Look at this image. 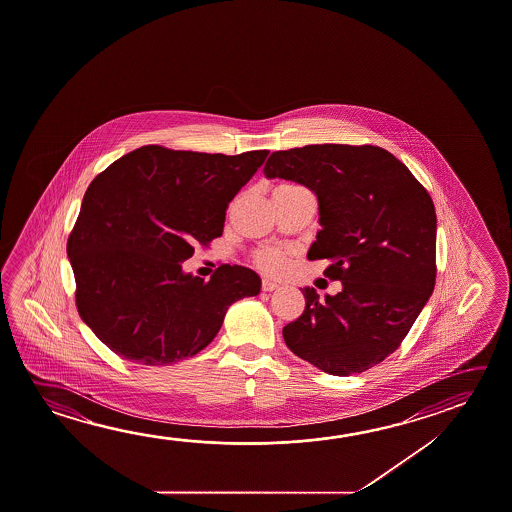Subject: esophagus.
Returning a JSON list of instances; mask_svg holds the SVG:
<instances>
[{
	"label": "esophagus",
	"mask_w": 512,
	"mask_h": 512,
	"mask_svg": "<svg viewBox=\"0 0 512 512\" xmlns=\"http://www.w3.org/2000/svg\"><path fill=\"white\" fill-rule=\"evenodd\" d=\"M278 289H280V284L275 282V280H269V278H264V280H262V291L271 293V291H278Z\"/></svg>",
	"instance_id": "34e87169"
}]
</instances>
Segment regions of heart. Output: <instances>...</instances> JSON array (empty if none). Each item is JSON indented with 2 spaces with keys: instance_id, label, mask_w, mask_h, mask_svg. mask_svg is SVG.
Returning a JSON list of instances; mask_svg holds the SVG:
<instances>
[{
  "instance_id": "1",
  "label": "heart",
  "mask_w": 512,
  "mask_h": 512,
  "mask_svg": "<svg viewBox=\"0 0 512 512\" xmlns=\"http://www.w3.org/2000/svg\"><path fill=\"white\" fill-rule=\"evenodd\" d=\"M255 264L269 273H278L280 269L284 268L285 252L278 248H264L255 255Z\"/></svg>"
}]
</instances>
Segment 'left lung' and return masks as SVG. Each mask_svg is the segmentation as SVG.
Here are the masks:
<instances>
[{
  "label": "left lung",
  "instance_id": "left-lung-1",
  "mask_svg": "<svg viewBox=\"0 0 512 512\" xmlns=\"http://www.w3.org/2000/svg\"><path fill=\"white\" fill-rule=\"evenodd\" d=\"M266 178L305 185L318 198L310 260L341 293L303 287L305 310L285 325L287 348L346 377L384 361L411 330L436 284V209L405 164L378 146L309 144L273 151Z\"/></svg>",
  "mask_w": 512,
  "mask_h": 512
}]
</instances>
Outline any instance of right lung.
I'll use <instances>...</instances> for the list:
<instances>
[{
  "mask_svg": "<svg viewBox=\"0 0 512 512\" xmlns=\"http://www.w3.org/2000/svg\"><path fill=\"white\" fill-rule=\"evenodd\" d=\"M268 153L143 146L94 178L68 257L80 318L101 343L126 361L168 366L203 350L232 303L260 293L253 269L225 264L203 282L182 262L223 234L228 203Z\"/></svg>",
  "mask_w": 512,
  "mask_h": 512,
  "instance_id": "1",
  "label": "right lung"
}]
</instances>
